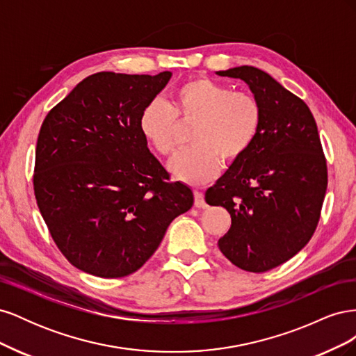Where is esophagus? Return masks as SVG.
Wrapping results in <instances>:
<instances>
[{
	"label": "esophagus",
	"mask_w": 356,
	"mask_h": 356,
	"mask_svg": "<svg viewBox=\"0 0 356 356\" xmlns=\"http://www.w3.org/2000/svg\"><path fill=\"white\" fill-rule=\"evenodd\" d=\"M195 207L196 208H204L207 207V202H204V197H203V193L202 191H195Z\"/></svg>",
	"instance_id": "obj_1"
}]
</instances>
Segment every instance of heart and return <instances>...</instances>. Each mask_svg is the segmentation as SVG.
I'll use <instances>...</instances> for the list:
<instances>
[{"mask_svg": "<svg viewBox=\"0 0 356 356\" xmlns=\"http://www.w3.org/2000/svg\"><path fill=\"white\" fill-rule=\"evenodd\" d=\"M178 122L196 123L190 135L193 147L175 157L169 169L175 178L199 186L218 174L221 160L234 163L248 153L260 131L261 108L250 93L197 77L178 86L169 105L149 102L139 117V129L159 154L170 157L181 147Z\"/></svg>", "mask_w": 356, "mask_h": 356, "instance_id": "b5f03b06", "label": "heart"}]
</instances>
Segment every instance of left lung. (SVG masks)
I'll use <instances>...</instances> for the list:
<instances>
[{"label":"left lung","instance_id":"obj_1","mask_svg":"<svg viewBox=\"0 0 356 356\" xmlns=\"http://www.w3.org/2000/svg\"><path fill=\"white\" fill-rule=\"evenodd\" d=\"M243 80L261 108L248 153L204 193L224 207L232 227L218 239L225 258L246 272H267L294 257L314 234L327 191V161L309 106L254 67L215 72Z\"/></svg>","mask_w":356,"mask_h":356}]
</instances>
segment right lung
Here are the masks:
<instances>
[{
  "instance_id": "add662e5",
  "label": "right lung",
  "mask_w": 356,
  "mask_h": 356,
  "mask_svg": "<svg viewBox=\"0 0 356 356\" xmlns=\"http://www.w3.org/2000/svg\"><path fill=\"white\" fill-rule=\"evenodd\" d=\"M172 72L89 75L42 122L34 191L53 241L70 263L123 277L149 257L193 191L169 181L139 129Z\"/></svg>"
}]
</instances>
